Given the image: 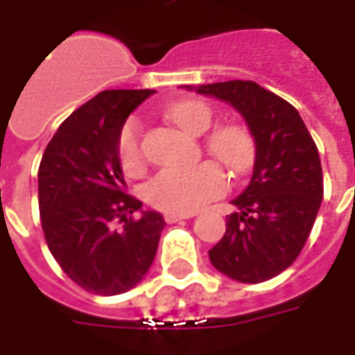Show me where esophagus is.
Listing matches in <instances>:
<instances>
[{
	"instance_id": "34e87169",
	"label": "esophagus",
	"mask_w": 355,
	"mask_h": 355,
	"mask_svg": "<svg viewBox=\"0 0 355 355\" xmlns=\"http://www.w3.org/2000/svg\"><path fill=\"white\" fill-rule=\"evenodd\" d=\"M190 216H193L192 213H186V215H178V213H165V223H167V224L180 223V220H184V218H190Z\"/></svg>"
}]
</instances>
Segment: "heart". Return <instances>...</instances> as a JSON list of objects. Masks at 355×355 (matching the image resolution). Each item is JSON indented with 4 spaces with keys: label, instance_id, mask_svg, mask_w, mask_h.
Instances as JSON below:
<instances>
[{
    "label": "heart",
    "instance_id": "heart-1",
    "mask_svg": "<svg viewBox=\"0 0 355 355\" xmlns=\"http://www.w3.org/2000/svg\"><path fill=\"white\" fill-rule=\"evenodd\" d=\"M169 119L190 135H203L213 125V110L201 101L178 102L169 108ZM205 148L223 163L232 175L241 177L253 167L257 144L245 125L226 123L209 132ZM117 162L125 175L139 177L146 167L140 146V123L129 119L117 137ZM228 188L226 173L215 162H203L193 167H167L155 175L144 188L152 207L167 213H193L207 201L223 196Z\"/></svg>",
    "mask_w": 355,
    "mask_h": 355
}]
</instances>
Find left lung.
Returning a JSON list of instances; mask_svg holds the SVG:
<instances>
[{
  "label": "left lung",
  "mask_w": 355,
  "mask_h": 355,
  "mask_svg": "<svg viewBox=\"0 0 355 355\" xmlns=\"http://www.w3.org/2000/svg\"><path fill=\"white\" fill-rule=\"evenodd\" d=\"M198 93L230 102L257 144L251 182L232 201L238 211L209 251L211 264L236 282L272 279L297 261L320 211L318 146L297 108L254 81L209 83Z\"/></svg>",
  "instance_id": "left-lung-1"
}]
</instances>
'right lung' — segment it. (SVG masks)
I'll list each match as a JSON object with an SVG mask.
<instances>
[{"label":"right lung","instance_id":"obj_1","mask_svg":"<svg viewBox=\"0 0 355 355\" xmlns=\"http://www.w3.org/2000/svg\"><path fill=\"white\" fill-rule=\"evenodd\" d=\"M152 89H110L73 110L43 152L40 218L51 254L81 289L112 297L132 289L154 262L165 220L125 192L117 137ZM120 226L117 227L116 224Z\"/></svg>","mask_w":355,"mask_h":355}]
</instances>
